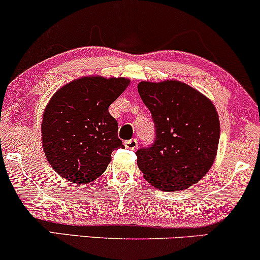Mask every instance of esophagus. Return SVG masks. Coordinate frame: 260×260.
Instances as JSON below:
<instances>
[{"mask_svg": "<svg viewBox=\"0 0 260 260\" xmlns=\"http://www.w3.org/2000/svg\"><path fill=\"white\" fill-rule=\"evenodd\" d=\"M124 146H125V148L135 150L137 148V141L136 140H127L124 142Z\"/></svg>", "mask_w": 260, "mask_h": 260, "instance_id": "obj_1", "label": "esophagus"}]
</instances>
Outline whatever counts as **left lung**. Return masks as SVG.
<instances>
[{
  "label": "left lung",
  "mask_w": 260,
  "mask_h": 260,
  "mask_svg": "<svg viewBox=\"0 0 260 260\" xmlns=\"http://www.w3.org/2000/svg\"><path fill=\"white\" fill-rule=\"evenodd\" d=\"M139 94L152 113L155 141L136 152L148 183L179 191L198 183L213 165L220 125L210 99L183 82H140Z\"/></svg>",
  "instance_id": "8db88e82"
}]
</instances>
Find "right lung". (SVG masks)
Returning <instances> with one entry per match:
<instances>
[{"label": "right lung", "mask_w": 260, "mask_h": 260, "mask_svg": "<svg viewBox=\"0 0 260 260\" xmlns=\"http://www.w3.org/2000/svg\"><path fill=\"white\" fill-rule=\"evenodd\" d=\"M130 84L124 77L85 76L52 96L42 117V147L54 171L72 183L99 178L111 154L123 148L118 123L108 112Z\"/></svg>", "instance_id": "add662e5"}]
</instances>
